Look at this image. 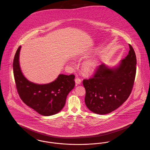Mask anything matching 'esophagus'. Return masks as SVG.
Wrapping results in <instances>:
<instances>
[{
    "instance_id": "obj_1",
    "label": "esophagus",
    "mask_w": 150,
    "mask_h": 150,
    "mask_svg": "<svg viewBox=\"0 0 150 150\" xmlns=\"http://www.w3.org/2000/svg\"><path fill=\"white\" fill-rule=\"evenodd\" d=\"M75 83H76V86L79 85V84H80L81 83V80L80 79L76 78L75 80Z\"/></svg>"
}]
</instances>
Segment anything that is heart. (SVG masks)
<instances>
[{
    "mask_svg": "<svg viewBox=\"0 0 150 150\" xmlns=\"http://www.w3.org/2000/svg\"><path fill=\"white\" fill-rule=\"evenodd\" d=\"M83 71L87 74H92L97 69L96 64L92 61H86L82 66Z\"/></svg>",
    "mask_w": 150,
    "mask_h": 150,
    "instance_id": "heart-1",
    "label": "heart"
}]
</instances>
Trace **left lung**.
<instances>
[{
  "instance_id": "obj_1",
  "label": "left lung",
  "mask_w": 150,
  "mask_h": 150,
  "mask_svg": "<svg viewBox=\"0 0 150 150\" xmlns=\"http://www.w3.org/2000/svg\"><path fill=\"white\" fill-rule=\"evenodd\" d=\"M129 45L128 54L119 64L112 67L100 64L93 78L83 80L86 106L94 113H110L130 96L136 77L137 59L133 47Z\"/></svg>"
}]
</instances>
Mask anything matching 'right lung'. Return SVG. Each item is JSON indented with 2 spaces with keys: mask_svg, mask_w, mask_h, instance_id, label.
Wrapping results in <instances>:
<instances>
[{
  "mask_svg": "<svg viewBox=\"0 0 150 150\" xmlns=\"http://www.w3.org/2000/svg\"><path fill=\"white\" fill-rule=\"evenodd\" d=\"M20 46L14 56L13 69L17 92L22 100L43 116L56 114L64 107L67 96L75 86V75L59 74L45 84L31 82L25 77L20 65Z\"/></svg>",
  "mask_w": 150,
  "mask_h": 150,
  "instance_id": "add662e5",
  "label": "right lung"
}]
</instances>
